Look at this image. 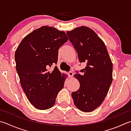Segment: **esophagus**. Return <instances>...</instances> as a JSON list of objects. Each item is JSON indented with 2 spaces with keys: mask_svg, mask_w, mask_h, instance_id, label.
<instances>
[{
  "mask_svg": "<svg viewBox=\"0 0 131 131\" xmlns=\"http://www.w3.org/2000/svg\"><path fill=\"white\" fill-rule=\"evenodd\" d=\"M68 75L69 77V78H73V75H74V73L73 72V71H71L68 73Z\"/></svg>",
  "mask_w": 131,
  "mask_h": 131,
  "instance_id": "esophagus-1",
  "label": "esophagus"
}]
</instances>
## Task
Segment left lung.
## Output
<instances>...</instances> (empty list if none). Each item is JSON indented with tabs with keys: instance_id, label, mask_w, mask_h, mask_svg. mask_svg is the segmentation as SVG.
I'll return each mask as SVG.
<instances>
[{
	"instance_id": "8db88e82",
	"label": "left lung",
	"mask_w": 131,
	"mask_h": 131,
	"mask_svg": "<svg viewBox=\"0 0 131 131\" xmlns=\"http://www.w3.org/2000/svg\"><path fill=\"white\" fill-rule=\"evenodd\" d=\"M69 41L85 68L76 71L79 90L71 93L74 103L81 111H94L103 102L112 82V63L104 42L93 29L86 26L67 31Z\"/></svg>"
}]
</instances>
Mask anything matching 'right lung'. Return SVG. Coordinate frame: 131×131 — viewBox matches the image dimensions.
I'll return each mask as SVG.
<instances>
[{"label":"right lung","instance_id":"add662e5","mask_svg":"<svg viewBox=\"0 0 131 131\" xmlns=\"http://www.w3.org/2000/svg\"><path fill=\"white\" fill-rule=\"evenodd\" d=\"M68 40L65 32L42 26L27 35L15 54L16 71L25 95L35 108L45 110L55 104L67 75L57 66L58 49Z\"/></svg>","mask_w":131,"mask_h":131}]
</instances>
